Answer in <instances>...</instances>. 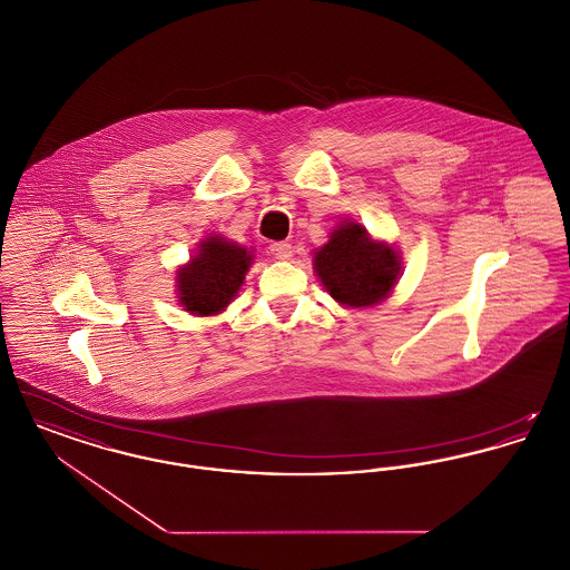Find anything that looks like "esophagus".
I'll use <instances>...</instances> for the list:
<instances>
[{
  "label": "esophagus",
  "mask_w": 570,
  "mask_h": 570,
  "mask_svg": "<svg viewBox=\"0 0 570 570\" xmlns=\"http://www.w3.org/2000/svg\"><path fill=\"white\" fill-rule=\"evenodd\" d=\"M269 252H272L277 261H291L293 245L288 244V242H275V244L269 245Z\"/></svg>",
  "instance_id": "esophagus-1"
}]
</instances>
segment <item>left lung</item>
Returning a JSON list of instances; mask_svg holds the SVG:
<instances>
[{"mask_svg": "<svg viewBox=\"0 0 570 570\" xmlns=\"http://www.w3.org/2000/svg\"><path fill=\"white\" fill-rule=\"evenodd\" d=\"M312 263L326 293L351 309L380 305L402 277V256L395 245L374 239L353 219L335 226L328 242L314 249Z\"/></svg>", "mask_w": 570, "mask_h": 570, "instance_id": "8db88e82", "label": "left lung"}]
</instances>
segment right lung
I'll use <instances>...</instances> for the list:
<instances>
[{
    "instance_id": "add662e5",
    "label": "right lung",
    "mask_w": 570,
    "mask_h": 570,
    "mask_svg": "<svg viewBox=\"0 0 570 570\" xmlns=\"http://www.w3.org/2000/svg\"><path fill=\"white\" fill-rule=\"evenodd\" d=\"M254 265V249L222 235H207L198 249L175 275L179 305L191 316L222 314L244 286L245 273Z\"/></svg>"
}]
</instances>
